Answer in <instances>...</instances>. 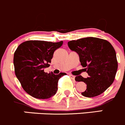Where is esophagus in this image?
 Wrapping results in <instances>:
<instances>
[{
	"mask_svg": "<svg viewBox=\"0 0 125 125\" xmlns=\"http://www.w3.org/2000/svg\"><path fill=\"white\" fill-rule=\"evenodd\" d=\"M69 76H70V77L71 78V79H72V80H74V79H75V77L74 75H72V74H69Z\"/></svg>",
	"mask_w": 125,
	"mask_h": 125,
	"instance_id": "obj_1",
	"label": "esophagus"
}]
</instances>
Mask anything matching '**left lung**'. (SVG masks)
<instances>
[{"label": "left lung", "mask_w": 125, "mask_h": 125, "mask_svg": "<svg viewBox=\"0 0 125 125\" xmlns=\"http://www.w3.org/2000/svg\"><path fill=\"white\" fill-rule=\"evenodd\" d=\"M68 46L78 55L81 65L89 76L81 75L75 81H83L87 85L81 94L94 97L104 92L114 82L118 68L116 53L111 43L94 37L81 38L68 42Z\"/></svg>", "instance_id": "1"}]
</instances>
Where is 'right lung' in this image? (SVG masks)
<instances>
[{
  "label": "right lung",
  "mask_w": 125,
  "mask_h": 125,
  "mask_svg": "<svg viewBox=\"0 0 125 125\" xmlns=\"http://www.w3.org/2000/svg\"><path fill=\"white\" fill-rule=\"evenodd\" d=\"M44 41H27L21 44L14 54L13 63L17 78L27 93L38 99H47L56 93L58 83L65 73H45L53 53L62 45Z\"/></svg>",
  "instance_id": "1"
}]
</instances>
